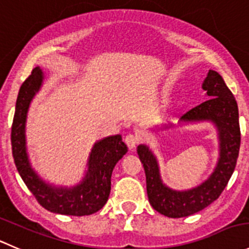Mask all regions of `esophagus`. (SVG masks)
I'll return each instance as SVG.
<instances>
[{"instance_id": "obj_1", "label": "esophagus", "mask_w": 249, "mask_h": 249, "mask_svg": "<svg viewBox=\"0 0 249 249\" xmlns=\"http://www.w3.org/2000/svg\"><path fill=\"white\" fill-rule=\"evenodd\" d=\"M124 142L127 144L128 149L134 150L135 146L138 145V142H139V138L134 134H128L127 137L124 138Z\"/></svg>"}]
</instances>
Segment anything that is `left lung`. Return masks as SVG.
Returning a JSON list of instances; mask_svg holds the SVG:
<instances>
[{"label":"left lung","instance_id":"left-lung-1","mask_svg":"<svg viewBox=\"0 0 249 249\" xmlns=\"http://www.w3.org/2000/svg\"><path fill=\"white\" fill-rule=\"evenodd\" d=\"M207 100L183 115L179 125L209 122L215 127L219 140V157L211 176L186 190H174L163 183L157 157L145 144L138 145V156L146 176V191L150 205L168 218H181L202 211L216 200L230 180L237 162L241 144L238 107L235 97L223 77L209 70L202 83ZM173 124L156 125V130L169 129ZM155 130V129H154Z\"/></svg>","mask_w":249,"mask_h":249}]
</instances>
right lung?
<instances>
[{
  "mask_svg": "<svg viewBox=\"0 0 249 249\" xmlns=\"http://www.w3.org/2000/svg\"><path fill=\"white\" fill-rule=\"evenodd\" d=\"M44 73L36 66L19 89L12 124V154L21 179L38 203L49 212L65 215H89L104 207L111 190V174L128 151L120 134L94 142L83 178L72 186L54 185L33 168L26 146V119L31 102L41 89Z\"/></svg>",
  "mask_w": 249,
  "mask_h": 249,
  "instance_id": "add662e5",
  "label": "right lung"
}]
</instances>
